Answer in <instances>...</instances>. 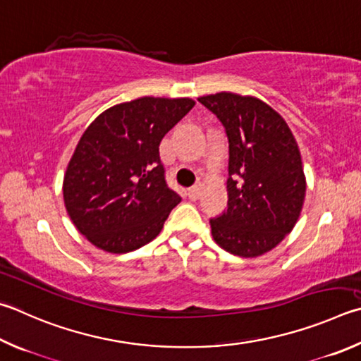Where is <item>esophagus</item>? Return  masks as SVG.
I'll return each mask as SVG.
<instances>
[{
	"label": "esophagus",
	"instance_id": "obj_1",
	"mask_svg": "<svg viewBox=\"0 0 361 361\" xmlns=\"http://www.w3.org/2000/svg\"><path fill=\"white\" fill-rule=\"evenodd\" d=\"M200 191H202V183H195V185L192 188H189V191H188L189 199L197 200L199 195H200Z\"/></svg>",
	"mask_w": 361,
	"mask_h": 361
}]
</instances>
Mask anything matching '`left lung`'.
<instances>
[{
  "label": "left lung",
  "mask_w": 361,
  "mask_h": 361,
  "mask_svg": "<svg viewBox=\"0 0 361 361\" xmlns=\"http://www.w3.org/2000/svg\"><path fill=\"white\" fill-rule=\"evenodd\" d=\"M228 140L227 208L209 219L216 243L240 257L271 251L292 232L306 180L292 130L260 99L233 93L199 97Z\"/></svg>",
  "instance_id": "left-lung-1"
}]
</instances>
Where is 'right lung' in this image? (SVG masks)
Wrapping results in <instances>:
<instances>
[{"instance_id": "obj_1", "label": "right lung", "mask_w": 361, "mask_h": 361, "mask_svg": "<svg viewBox=\"0 0 361 361\" xmlns=\"http://www.w3.org/2000/svg\"><path fill=\"white\" fill-rule=\"evenodd\" d=\"M194 104L189 97H140L110 107L85 130L63 195L69 218L90 243L123 254L158 237L181 200L166 181L159 143Z\"/></svg>"}]
</instances>
